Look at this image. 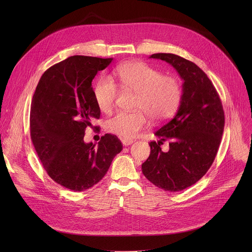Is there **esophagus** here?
<instances>
[{"label":"esophagus","instance_id":"esophagus-1","mask_svg":"<svg viewBox=\"0 0 252 252\" xmlns=\"http://www.w3.org/2000/svg\"><path fill=\"white\" fill-rule=\"evenodd\" d=\"M122 142H123L124 146L127 147V146H130V145H131V143L133 142V140H132V139H129V138H123V139H122Z\"/></svg>","mask_w":252,"mask_h":252}]
</instances>
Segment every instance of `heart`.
I'll return each instance as SVG.
<instances>
[{
	"label": "heart",
	"mask_w": 252,
	"mask_h": 252,
	"mask_svg": "<svg viewBox=\"0 0 252 252\" xmlns=\"http://www.w3.org/2000/svg\"><path fill=\"white\" fill-rule=\"evenodd\" d=\"M136 94L135 112H118L105 122L110 133L131 137L146 127L149 117L155 122H163L176 112L181 103L183 90L178 80L162 76L160 71L141 62H129L119 65L114 71V82L100 79L94 91L98 109L109 113L118 96V88Z\"/></svg>",
	"instance_id": "b5f03b06"
}]
</instances>
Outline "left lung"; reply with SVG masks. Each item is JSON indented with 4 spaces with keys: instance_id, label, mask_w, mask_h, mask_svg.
Instances as JSON below:
<instances>
[{
    "instance_id": "1",
    "label": "left lung",
    "mask_w": 252,
    "mask_h": 252,
    "mask_svg": "<svg viewBox=\"0 0 252 252\" xmlns=\"http://www.w3.org/2000/svg\"><path fill=\"white\" fill-rule=\"evenodd\" d=\"M150 58L171 64L184 84L178 111L155 132L159 140L150 142L151 155L141 170L156 187L176 192L197 183L211 166L223 133L224 112L217 90L194 63L173 54ZM165 140L170 149L162 152Z\"/></svg>"
}]
</instances>
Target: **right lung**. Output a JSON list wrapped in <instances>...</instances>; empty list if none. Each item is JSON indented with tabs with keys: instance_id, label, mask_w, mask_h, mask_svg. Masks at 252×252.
Masks as SVG:
<instances>
[{
	"instance_id": "obj_1",
	"label": "right lung",
	"mask_w": 252,
	"mask_h": 252,
	"mask_svg": "<svg viewBox=\"0 0 252 252\" xmlns=\"http://www.w3.org/2000/svg\"><path fill=\"white\" fill-rule=\"evenodd\" d=\"M112 61L69 57L45 71L32 95V145L49 176L70 190L96 185L123 150L121 140L110 133L101 136L97 147L84 140L86 128L100 116L92 82Z\"/></svg>"
}]
</instances>
